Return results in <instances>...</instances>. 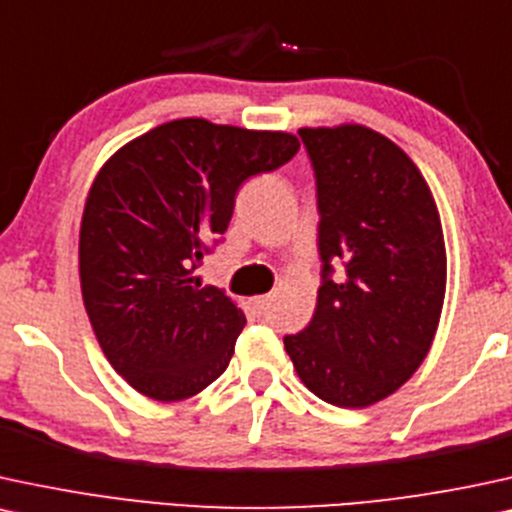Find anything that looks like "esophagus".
<instances>
[{
  "mask_svg": "<svg viewBox=\"0 0 512 512\" xmlns=\"http://www.w3.org/2000/svg\"><path fill=\"white\" fill-rule=\"evenodd\" d=\"M271 302H274V295H262V297H255V300H252V304H255V309L260 314H267L269 312Z\"/></svg>",
  "mask_w": 512,
  "mask_h": 512,
  "instance_id": "1",
  "label": "esophagus"
}]
</instances>
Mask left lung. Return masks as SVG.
Masks as SVG:
<instances>
[{"mask_svg":"<svg viewBox=\"0 0 512 512\" xmlns=\"http://www.w3.org/2000/svg\"><path fill=\"white\" fill-rule=\"evenodd\" d=\"M297 134L316 179L321 288L309 326L283 345L316 397L364 409L428 357L446 288L442 222L423 174L383 134Z\"/></svg>","mask_w":512,"mask_h":512,"instance_id":"obj_1","label":"left lung"}]
</instances>
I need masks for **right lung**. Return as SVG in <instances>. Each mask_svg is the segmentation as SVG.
Instances as JSON below:
<instances>
[{
  "label": "right lung",
  "instance_id": "add662e5",
  "mask_svg": "<svg viewBox=\"0 0 512 512\" xmlns=\"http://www.w3.org/2000/svg\"><path fill=\"white\" fill-rule=\"evenodd\" d=\"M297 151L293 134L184 118L101 167L82 215V300L103 354L134 390L179 401L226 371L245 316L193 269L222 241L243 181Z\"/></svg>",
  "mask_w": 512,
  "mask_h": 512
}]
</instances>
